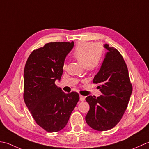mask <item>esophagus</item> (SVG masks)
Instances as JSON below:
<instances>
[{"mask_svg":"<svg viewBox=\"0 0 149 149\" xmlns=\"http://www.w3.org/2000/svg\"><path fill=\"white\" fill-rule=\"evenodd\" d=\"M85 99H86V98H85V96H81V95H80V100L81 102H84Z\"/></svg>","mask_w":149,"mask_h":149,"instance_id":"esophagus-1","label":"esophagus"}]
</instances>
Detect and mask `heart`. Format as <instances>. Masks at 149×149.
<instances>
[{
	"instance_id": "heart-1",
	"label": "heart",
	"mask_w": 149,
	"mask_h": 149,
	"mask_svg": "<svg viewBox=\"0 0 149 149\" xmlns=\"http://www.w3.org/2000/svg\"><path fill=\"white\" fill-rule=\"evenodd\" d=\"M103 48L97 44L91 42H80L76 45L72 56L88 70L96 69L101 62ZM65 65H63L65 68Z\"/></svg>"
}]
</instances>
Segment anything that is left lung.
I'll return each mask as SVG.
<instances>
[{"label": "left lung", "mask_w": 149, "mask_h": 149, "mask_svg": "<svg viewBox=\"0 0 149 149\" xmlns=\"http://www.w3.org/2000/svg\"><path fill=\"white\" fill-rule=\"evenodd\" d=\"M107 50L94 84L102 93L98 97L88 96L86 100L89 111L86 116L92 129L104 131L113 129L122 118L132 92L129 71L121 54L114 47L105 44Z\"/></svg>", "instance_id": "left-lung-1"}]
</instances>
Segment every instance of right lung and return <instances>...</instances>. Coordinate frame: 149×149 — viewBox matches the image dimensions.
Instances as JSON below:
<instances>
[{
    "label": "right lung",
    "mask_w": 149,
    "mask_h": 149,
    "mask_svg": "<svg viewBox=\"0 0 149 149\" xmlns=\"http://www.w3.org/2000/svg\"><path fill=\"white\" fill-rule=\"evenodd\" d=\"M73 46V42L45 44L33 51L24 68V102L36 123L49 132L64 128L80 99L77 92L65 94L54 84Z\"/></svg>",
    "instance_id": "right-lung-1"
}]
</instances>
